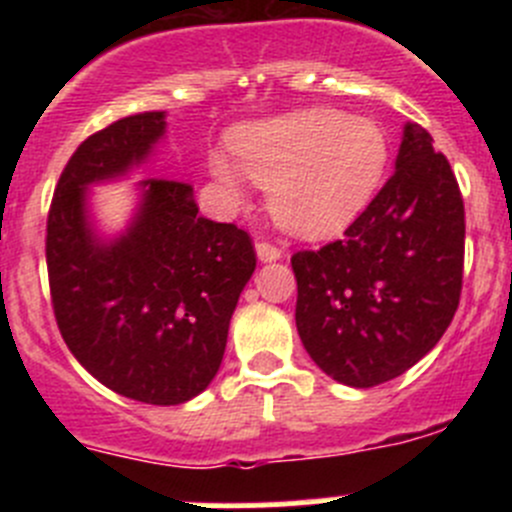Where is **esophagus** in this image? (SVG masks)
<instances>
[{
    "mask_svg": "<svg viewBox=\"0 0 512 512\" xmlns=\"http://www.w3.org/2000/svg\"><path fill=\"white\" fill-rule=\"evenodd\" d=\"M255 252H257V260L260 262H277L282 257L280 247L270 245V242H257Z\"/></svg>",
    "mask_w": 512,
    "mask_h": 512,
    "instance_id": "1",
    "label": "esophagus"
}]
</instances>
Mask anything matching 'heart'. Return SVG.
<instances>
[{"label": "heart", "instance_id": "1", "mask_svg": "<svg viewBox=\"0 0 512 512\" xmlns=\"http://www.w3.org/2000/svg\"><path fill=\"white\" fill-rule=\"evenodd\" d=\"M232 156L215 151L210 173L240 200L245 172L270 188V210L299 237H332L369 205L389 163L384 128L334 108L250 121L230 133Z\"/></svg>", "mask_w": 512, "mask_h": 512}]
</instances>
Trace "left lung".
<instances>
[{
    "instance_id": "left-lung-1",
    "label": "left lung",
    "mask_w": 512,
    "mask_h": 512,
    "mask_svg": "<svg viewBox=\"0 0 512 512\" xmlns=\"http://www.w3.org/2000/svg\"><path fill=\"white\" fill-rule=\"evenodd\" d=\"M466 215L433 138L406 123L396 170L344 237L297 252V332L339 384L371 389L431 352L458 309Z\"/></svg>"
}]
</instances>
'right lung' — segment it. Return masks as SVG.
<instances>
[{
	"instance_id": "right-lung-1",
	"label": "right lung",
	"mask_w": 512,
	"mask_h": 512,
	"mask_svg": "<svg viewBox=\"0 0 512 512\" xmlns=\"http://www.w3.org/2000/svg\"><path fill=\"white\" fill-rule=\"evenodd\" d=\"M165 111L121 118L66 163L46 223L56 324L94 379L126 399L178 406L210 386L227 329L255 272L250 235L200 218L193 188L136 183L123 230L103 235L91 188L141 170L165 138Z\"/></svg>"
}]
</instances>
